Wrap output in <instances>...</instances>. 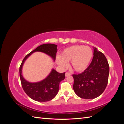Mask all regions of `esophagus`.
<instances>
[{"mask_svg":"<svg viewBox=\"0 0 124 124\" xmlns=\"http://www.w3.org/2000/svg\"><path fill=\"white\" fill-rule=\"evenodd\" d=\"M71 75V73H69V72H66V74H65V76L66 77H68V76H69Z\"/></svg>","mask_w":124,"mask_h":124,"instance_id":"34e87169","label":"esophagus"}]
</instances>
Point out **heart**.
Returning a JSON list of instances; mask_svg holds the SVG:
<instances>
[{
  "label": "heart",
  "mask_w": 124,
  "mask_h": 124,
  "mask_svg": "<svg viewBox=\"0 0 124 124\" xmlns=\"http://www.w3.org/2000/svg\"><path fill=\"white\" fill-rule=\"evenodd\" d=\"M93 56L92 48L88 46L76 45L63 50L60 57L57 58L58 65L66 67L67 62H71V67L78 72H83L87 68Z\"/></svg>",
  "instance_id": "heart-1"
}]
</instances>
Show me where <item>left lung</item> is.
Instances as JSON below:
<instances>
[{"label": "left lung", "mask_w": 124, "mask_h": 124, "mask_svg": "<svg viewBox=\"0 0 124 124\" xmlns=\"http://www.w3.org/2000/svg\"><path fill=\"white\" fill-rule=\"evenodd\" d=\"M109 65L104 55L93 47V57L84 72L73 74V88L81 98L92 99L101 95L106 89L109 74Z\"/></svg>", "instance_id": "obj_1"}]
</instances>
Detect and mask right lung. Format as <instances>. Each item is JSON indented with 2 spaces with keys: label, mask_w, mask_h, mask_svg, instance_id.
I'll return each instance as SVG.
<instances>
[{
  "label": "right lung",
  "mask_w": 124,
  "mask_h": 124,
  "mask_svg": "<svg viewBox=\"0 0 124 124\" xmlns=\"http://www.w3.org/2000/svg\"><path fill=\"white\" fill-rule=\"evenodd\" d=\"M57 46L54 44H43L37 47L26 55L20 67V77L22 87L30 98L39 102H46L53 99L57 94L59 83L65 78V72L59 73L53 69L48 76L38 82H29L22 76V68L27 58L35 52H41L48 55L55 61Z\"/></svg>",
  "instance_id": "obj_1"
}]
</instances>
